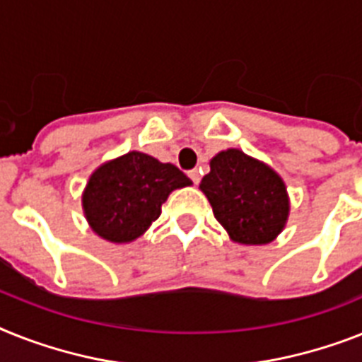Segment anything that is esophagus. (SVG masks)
I'll use <instances>...</instances> for the list:
<instances>
[{"mask_svg": "<svg viewBox=\"0 0 362 362\" xmlns=\"http://www.w3.org/2000/svg\"><path fill=\"white\" fill-rule=\"evenodd\" d=\"M188 177L192 179V183L194 185H198L199 183V172L196 168L194 170H190V172H188Z\"/></svg>", "mask_w": 362, "mask_h": 362, "instance_id": "obj_1", "label": "esophagus"}]
</instances>
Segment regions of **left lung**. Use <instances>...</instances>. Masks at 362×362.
<instances>
[{
  "label": "left lung",
  "instance_id": "8db88e82",
  "mask_svg": "<svg viewBox=\"0 0 362 362\" xmlns=\"http://www.w3.org/2000/svg\"><path fill=\"white\" fill-rule=\"evenodd\" d=\"M214 218L240 244H268L288 216V196L281 177L240 149H228L211 160L199 185Z\"/></svg>",
  "mask_w": 362,
  "mask_h": 362
}]
</instances>
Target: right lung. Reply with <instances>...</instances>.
Instances as JSON below:
<instances>
[{"label":"right lung","instance_id":"obj_1","mask_svg":"<svg viewBox=\"0 0 362 362\" xmlns=\"http://www.w3.org/2000/svg\"><path fill=\"white\" fill-rule=\"evenodd\" d=\"M192 183L170 163L129 151L95 170L83 194L86 220L110 242L139 238L160 214V205L175 188Z\"/></svg>","mask_w":362,"mask_h":362}]
</instances>
